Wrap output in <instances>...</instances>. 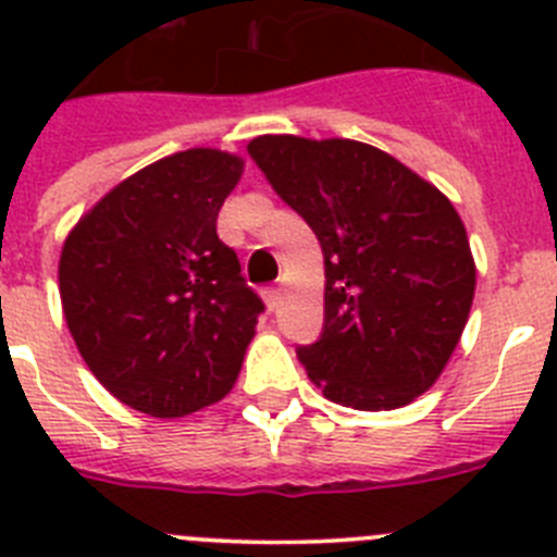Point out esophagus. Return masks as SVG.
I'll list each match as a JSON object with an SVG mask.
<instances>
[{
    "label": "esophagus",
    "mask_w": 557,
    "mask_h": 557,
    "mask_svg": "<svg viewBox=\"0 0 557 557\" xmlns=\"http://www.w3.org/2000/svg\"><path fill=\"white\" fill-rule=\"evenodd\" d=\"M262 298H264V304H268V309H275V307H278V304H282V289H278V287H268L262 293Z\"/></svg>",
    "instance_id": "esophagus-1"
}]
</instances>
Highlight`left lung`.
I'll list each match as a JSON object with an SVG mask.
<instances>
[{
	"label": "left lung",
	"instance_id": "left-lung-1",
	"mask_svg": "<svg viewBox=\"0 0 557 557\" xmlns=\"http://www.w3.org/2000/svg\"><path fill=\"white\" fill-rule=\"evenodd\" d=\"M250 159L323 248V334L298 348L334 405L396 410L430 391L469 321L476 268L444 191L354 139L256 136Z\"/></svg>",
	"mask_w": 557,
	"mask_h": 557
}]
</instances>
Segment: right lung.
<instances>
[{
    "mask_svg": "<svg viewBox=\"0 0 557 557\" xmlns=\"http://www.w3.org/2000/svg\"><path fill=\"white\" fill-rule=\"evenodd\" d=\"M245 161L175 152L113 186L58 262L66 326L97 382L152 418L198 412L234 387L264 304L220 243V206Z\"/></svg>",
    "mask_w": 557,
    "mask_h": 557,
    "instance_id": "obj_1",
    "label": "right lung"
}]
</instances>
